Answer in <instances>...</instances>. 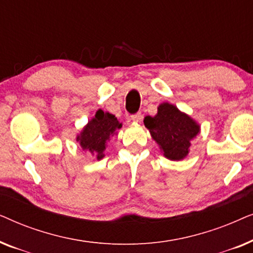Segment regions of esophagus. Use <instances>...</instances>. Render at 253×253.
Wrapping results in <instances>:
<instances>
[{
  "instance_id": "34e87169",
  "label": "esophagus",
  "mask_w": 253,
  "mask_h": 253,
  "mask_svg": "<svg viewBox=\"0 0 253 253\" xmlns=\"http://www.w3.org/2000/svg\"><path fill=\"white\" fill-rule=\"evenodd\" d=\"M141 117H143V116H141V113L138 112V113L132 114V115H131V120H132L133 122H140Z\"/></svg>"
}]
</instances>
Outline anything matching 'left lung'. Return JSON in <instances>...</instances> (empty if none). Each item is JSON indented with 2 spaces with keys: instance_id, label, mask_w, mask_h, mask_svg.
Wrapping results in <instances>:
<instances>
[{
  "instance_id": "left-lung-1",
  "label": "left lung",
  "mask_w": 253,
  "mask_h": 253,
  "mask_svg": "<svg viewBox=\"0 0 253 253\" xmlns=\"http://www.w3.org/2000/svg\"><path fill=\"white\" fill-rule=\"evenodd\" d=\"M144 124L160 145L165 157L176 161L188 155L191 141L199 132V126L191 117L167 102L159 106L154 117H145Z\"/></svg>"
}]
</instances>
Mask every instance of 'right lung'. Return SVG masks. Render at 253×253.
<instances>
[{
	"label": "right lung",
	"mask_w": 253,
	"mask_h": 253,
	"mask_svg": "<svg viewBox=\"0 0 253 253\" xmlns=\"http://www.w3.org/2000/svg\"><path fill=\"white\" fill-rule=\"evenodd\" d=\"M121 124L115 115L102 112L99 109L94 119L89 121L82 133L77 137L83 150H88L95 154L98 160L103 158V151L106 148V141L110 136H114L117 129H121Z\"/></svg>",
	"instance_id": "1"
}]
</instances>
